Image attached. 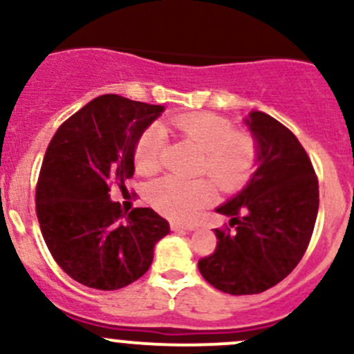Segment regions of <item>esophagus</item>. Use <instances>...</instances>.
Masks as SVG:
<instances>
[{"label": "esophagus", "instance_id": "34e87169", "mask_svg": "<svg viewBox=\"0 0 354 354\" xmlns=\"http://www.w3.org/2000/svg\"><path fill=\"white\" fill-rule=\"evenodd\" d=\"M171 230H173V231H192V230H195V226H194V224L171 223Z\"/></svg>", "mask_w": 354, "mask_h": 354}]
</instances>
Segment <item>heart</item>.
Returning <instances> with one entry per match:
<instances>
[{"label": "heart", "instance_id": "heart-1", "mask_svg": "<svg viewBox=\"0 0 354 354\" xmlns=\"http://www.w3.org/2000/svg\"><path fill=\"white\" fill-rule=\"evenodd\" d=\"M166 128L178 131L202 151L197 174H207L223 192L241 188L255 173L259 164V142L248 131L234 130L231 121L210 113H192L174 116ZM166 145L164 131L151 127L135 145V169L140 174H154L162 164ZM214 197L212 182L207 178L181 180L164 176L149 188L147 200L169 219H192Z\"/></svg>", "mask_w": 354, "mask_h": 354}]
</instances>
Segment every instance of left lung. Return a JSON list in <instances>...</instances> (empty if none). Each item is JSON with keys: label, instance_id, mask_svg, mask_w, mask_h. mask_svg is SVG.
Here are the masks:
<instances>
[{"label": "left lung", "instance_id": "left-lung-1", "mask_svg": "<svg viewBox=\"0 0 354 354\" xmlns=\"http://www.w3.org/2000/svg\"><path fill=\"white\" fill-rule=\"evenodd\" d=\"M245 123L259 142V167L236 197L217 207L234 231L216 230V250L198 260L207 283L236 296L266 291L291 274L319 212V180L292 131L262 111Z\"/></svg>", "mask_w": 354, "mask_h": 354}]
</instances>
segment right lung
I'll list each match as a JSON object with an SVG mask.
<instances>
[{
  "label": "right lung",
  "instance_id": "add662e5",
  "mask_svg": "<svg viewBox=\"0 0 354 354\" xmlns=\"http://www.w3.org/2000/svg\"><path fill=\"white\" fill-rule=\"evenodd\" d=\"M162 106L99 95L70 116L48 145L35 188V212L53 259L77 283L114 291L144 276L154 246L169 233L149 207L130 214L111 202L133 176L135 145Z\"/></svg>",
  "mask_w": 354,
  "mask_h": 354
}]
</instances>
